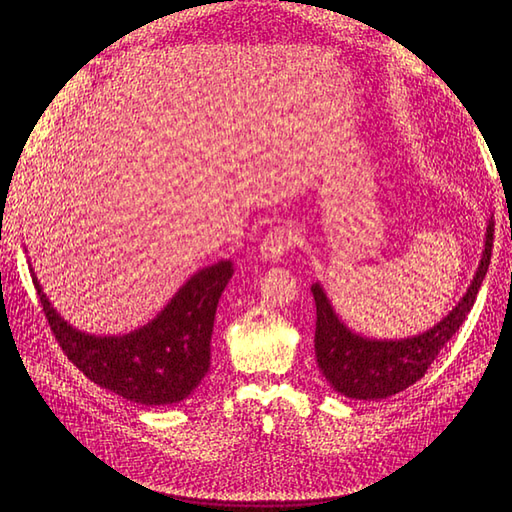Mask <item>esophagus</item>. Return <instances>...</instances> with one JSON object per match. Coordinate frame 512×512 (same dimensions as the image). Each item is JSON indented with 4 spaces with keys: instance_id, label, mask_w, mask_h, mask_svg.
Returning a JSON list of instances; mask_svg holds the SVG:
<instances>
[{
    "instance_id": "esophagus-1",
    "label": "esophagus",
    "mask_w": 512,
    "mask_h": 512,
    "mask_svg": "<svg viewBox=\"0 0 512 512\" xmlns=\"http://www.w3.org/2000/svg\"><path fill=\"white\" fill-rule=\"evenodd\" d=\"M290 246H292L290 233L286 231V228L277 226L262 239V244H259V257L270 264L281 262V259H284L290 250Z\"/></svg>"
}]
</instances>
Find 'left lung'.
Segmentation results:
<instances>
[{
	"label": "left lung",
	"mask_w": 512,
	"mask_h": 512,
	"mask_svg": "<svg viewBox=\"0 0 512 512\" xmlns=\"http://www.w3.org/2000/svg\"><path fill=\"white\" fill-rule=\"evenodd\" d=\"M493 215L486 222L484 250L475 275L462 299L433 328L405 339H374L354 332L339 312L334 310L323 286L312 284L317 303V330H314V354L325 380L345 398L383 400L405 391L416 383L436 361V356L460 330L466 314L471 312L477 292L486 277L493 253Z\"/></svg>",
	"instance_id": "left-lung-1"
}]
</instances>
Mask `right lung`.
I'll use <instances>...</instances> for the list:
<instances>
[{"mask_svg": "<svg viewBox=\"0 0 512 512\" xmlns=\"http://www.w3.org/2000/svg\"><path fill=\"white\" fill-rule=\"evenodd\" d=\"M61 350L88 376L138 405H173L191 396L211 367L215 310L233 277V262L204 266L178 288L149 323L127 334H88L54 310L30 268Z\"/></svg>", "mask_w": 512, "mask_h": 512, "instance_id": "add662e5", "label": "right lung"}]
</instances>
